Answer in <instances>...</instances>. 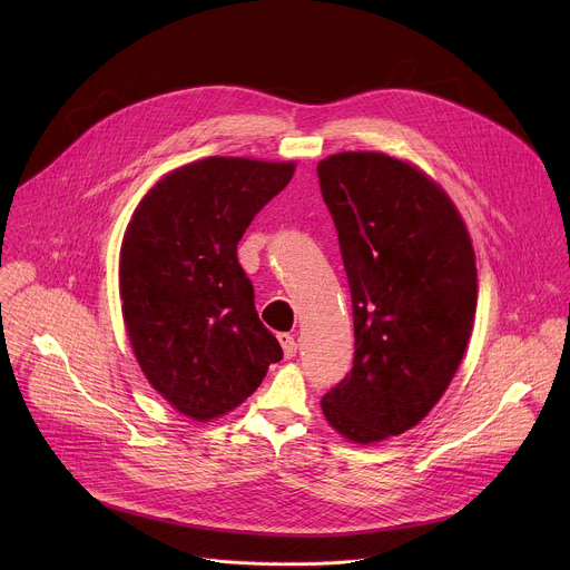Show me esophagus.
<instances>
[{"mask_svg": "<svg viewBox=\"0 0 570 570\" xmlns=\"http://www.w3.org/2000/svg\"><path fill=\"white\" fill-rule=\"evenodd\" d=\"M277 338H279V343H282L284 356H286V358H293V356L297 354V343H295V338H293L291 334H279Z\"/></svg>", "mask_w": 570, "mask_h": 570, "instance_id": "esophagus-1", "label": "esophagus"}]
</instances>
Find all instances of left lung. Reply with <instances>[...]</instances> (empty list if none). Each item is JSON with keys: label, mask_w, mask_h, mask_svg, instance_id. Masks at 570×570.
Returning <instances> with one entry per match:
<instances>
[{"label": "left lung", "mask_w": 570, "mask_h": 570, "mask_svg": "<svg viewBox=\"0 0 570 570\" xmlns=\"http://www.w3.org/2000/svg\"><path fill=\"white\" fill-rule=\"evenodd\" d=\"M352 293L354 365L322 396L347 440L381 442L420 424L449 387L475 315L469 232L442 187L383 153L317 165Z\"/></svg>", "instance_id": "1"}]
</instances>
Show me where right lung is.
Instances as JSON below:
<instances>
[{"instance_id": "add662e5", "label": "right lung", "mask_w": 570, "mask_h": 570, "mask_svg": "<svg viewBox=\"0 0 570 570\" xmlns=\"http://www.w3.org/2000/svg\"><path fill=\"white\" fill-rule=\"evenodd\" d=\"M293 161L205 157L161 178L126 229L119 293L150 385L196 422L234 411L282 361L236 246Z\"/></svg>"}]
</instances>
